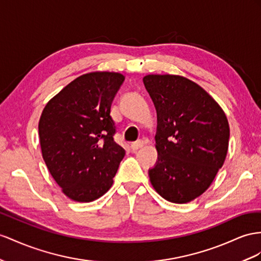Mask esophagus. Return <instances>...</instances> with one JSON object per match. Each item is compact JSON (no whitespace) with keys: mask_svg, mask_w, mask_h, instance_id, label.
I'll list each match as a JSON object with an SVG mask.
<instances>
[{"mask_svg":"<svg viewBox=\"0 0 261 261\" xmlns=\"http://www.w3.org/2000/svg\"><path fill=\"white\" fill-rule=\"evenodd\" d=\"M143 145H144V142L142 141V140H139V141L131 143V149H132V151H137L139 149H141Z\"/></svg>","mask_w":261,"mask_h":261,"instance_id":"34e87169","label":"esophagus"}]
</instances>
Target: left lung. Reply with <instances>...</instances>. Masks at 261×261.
<instances>
[{"label":"left lung","mask_w":261,"mask_h":261,"mask_svg":"<svg viewBox=\"0 0 261 261\" xmlns=\"http://www.w3.org/2000/svg\"><path fill=\"white\" fill-rule=\"evenodd\" d=\"M143 83L156 109L159 161L149 172L159 195L192 202L210 188L228 151V120L198 84L178 75L150 73Z\"/></svg>","instance_id":"8db88e82"}]
</instances>
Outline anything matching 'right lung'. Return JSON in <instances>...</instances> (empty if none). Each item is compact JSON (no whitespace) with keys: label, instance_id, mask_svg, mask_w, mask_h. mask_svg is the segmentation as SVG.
<instances>
[{"label":"right lung","instance_id":"obj_1","mask_svg":"<svg viewBox=\"0 0 261 261\" xmlns=\"http://www.w3.org/2000/svg\"><path fill=\"white\" fill-rule=\"evenodd\" d=\"M124 76L92 71L73 79L46 103L38 135L46 166L62 192L89 203L109 191L125 151L113 141L110 108Z\"/></svg>","mask_w":261,"mask_h":261}]
</instances>
